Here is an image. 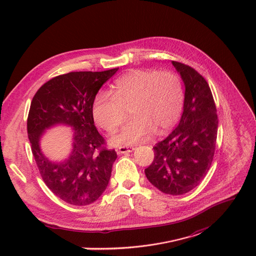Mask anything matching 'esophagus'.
Returning <instances> with one entry per match:
<instances>
[{"mask_svg": "<svg viewBox=\"0 0 256 256\" xmlns=\"http://www.w3.org/2000/svg\"><path fill=\"white\" fill-rule=\"evenodd\" d=\"M134 150H135V148H134V146H120V148H119V153H120V154L130 153V152H133Z\"/></svg>", "mask_w": 256, "mask_h": 256, "instance_id": "esophagus-1", "label": "esophagus"}]
</instances>
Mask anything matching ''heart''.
<instances>
[{
	"mask_svg": "<svg viewBox=\"0 0 256 256\" xmlns=\"http://www.w3.org/2000/svg\"><path fill=\"white\" fill-rule=\"evenodd\" d=\"M112 94H98L92 103V116L104 130L112 133L128 116L134 118L119 134L112 137L114 146L139 142L150 134H164L180 117L184 88L178 76L171 72L132 70L112 85Z\"/></svg>",
	"mask_w": 256,
	"mask_h": 256,
	"instance_id": "b5f03b06",
	"label": "heart"
}]
</instances>
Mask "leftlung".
I'll use <instances>...</instances> for the list:
<instances>
[{
	"mask_svg": "<svg viewBox=\"0 0 256 256\" xmlns=\"http://www.w3.org/2000/svg\"><path fill=\"white\" fill-rule=\"evenodd\" d=\"M184 84V112L176 128L156 144L154 160L144 170L162 193L182 195L200 184L211 166L218 119L209 84L194 68L172 61Z\"/></svg>",
	"mask_w": 256,
	"mask_h": 256,
	"instance_id": "1",
	"label": "left lung"
}]
</instances>
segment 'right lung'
Wrapping results in <instances>:
<instances>
[{
	"mask_svg": "<svg viewBox=\"0 0 256 256\" xmlns=\"http://www.w3.org/2000/svg\"><path fill=\"white\" fill-rule=\"evenodd\" d=\"M117 70L61 74L42 85L32 98L27 119L32 155L46 186L70 204H90L108 188L117 153L102 148L104 139L94 126L92 103ZM61 125L73 130L72 148L65 158L52 160L42 150L40 140L47 130Z\"/></svg>",
	"mask_w": 256,
	"mask_h": 256,
	"instance_id": "add662e5",
	"label": "right lung"
}]
</instances>
